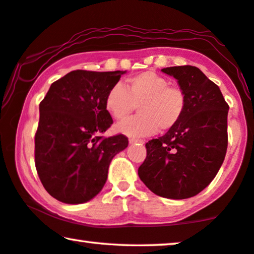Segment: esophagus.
Here are the masks:
<instances>
[{"mask_svg": "<svg viewBox=\"0 0 254 254\" xmlns=\"http://www.w3.org/2000/svg\"><path fill=\"white\" fill-rule=\"evenodd\" d=\"M129 143H130V144H134V143L143 144L144 141H143V140H138V138H129Z\"/></svg>", "mask_w": 254, "mask_h": 254, "instance_id": "1", "label": "esophagus"}]
</instances>
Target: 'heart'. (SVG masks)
I'll return each mask as SVG.
<instances>
[{"label":"heart","mask_w":254,"mask_h":254,"mask_svg":"<svg viewBox=\"0 0 254 254\" xmlns=\"http://www.w3.org/2000/svg\"><path fill=\"white\" fill-rule=\"evenodd\" d=\"M138 105V116L124 120L117 131L129 137H143L166 131L179 123L185 113L186 93L155 71H144L128 78L125 86L114 84L106 93L105 109L116 120H123Z\"/></svg>","instance_id":"obj_1"}]
</instances>
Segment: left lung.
I'll list each match as a JSON object with an SVG mask.
<instances>
[{"instance_id":"obj_1","label":"left lung","mask_w":254,"mask_h":254,"mask_svg":"<svg viewBox=\"0 0 254 254\" xmlns=\"http://www.w3.org/2000/svg\"><path fill=\"white\" fill-rule=\"evenodd\" d=\"M162 71L177 79L187 105L175 127L145 144L147 157L138 177L156 195L189 199L209 185L224 161L229 105L199 68L178 65Z\"/></svg>"}]
</instances>
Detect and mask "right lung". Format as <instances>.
<instances>
[{"mask_svg": "<svg viewBox=\"0 0 254 254\" xmlns=\"http://www.w3.org/2000/svg\"><path fill=\"white\" fill-rule=\"evenodd\" d=\"M125 72L70 71L51 85L40 103L36 168L45 190L61 202L93 199L105 185L111 161L128 147L123 134L100 136L113 124L106 93Z\"/></svg>", "mask_w": 254, "mask_h": 254, "instance_id": "add662e5", "label": "right lung"}]
</instances>
